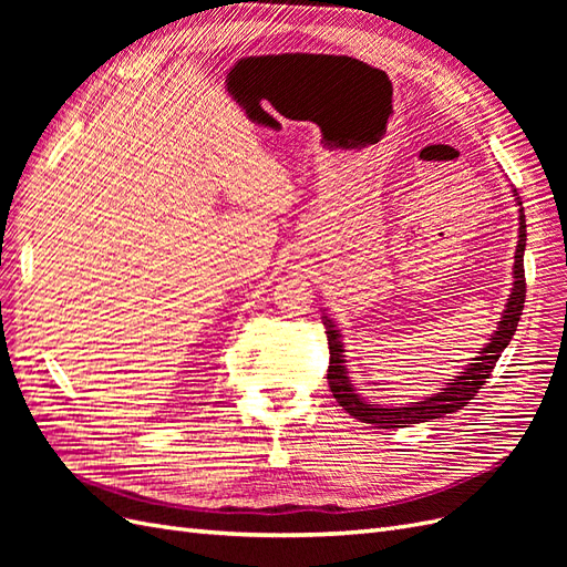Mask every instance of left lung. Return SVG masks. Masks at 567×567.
Returning a JSON list of instances; mask_svg holds the SVG:
<instances>
[{
	"label": "left lung",
	"mask_w": 567,
	"mask_h": 567,
	"mask_svg": "<svg viewBox=\"0 0 567 567\" xmlns=\"http://www.w3.org/2000/svg\"><path fill=\"white\" fill-rule=\"evenodd\" d=\"M513 196H516V203L520 205V215H518V246H516V262H513V288L506 302V310L502 312V321L496 326L494 336L489 338L487 346L473 357V362L461 371V375H454V381L442 388V392H435L433 398H425L423 402H411L404 406H381V404H371L364 398H359L354 385L350 383V375L346 369V350H342L340 342V331L336 329V323L323 317L326 326V338H329V352H331V362H329V388L333 392L336 402L348 411L350 416L359 419L362 423H371L373 427H406L411 423H423L431 419H442L444 414H452V411H458L461 406H466L475 392L483 388L489 379V373L494 364L499 362L502 352L511 342L513 333L518 329V321L525 307V267H523V255H525V213H523V200L518 196L516 188H513Z\"/></svg>",
	"instance_id": "obj_1"
}]
</instances>
